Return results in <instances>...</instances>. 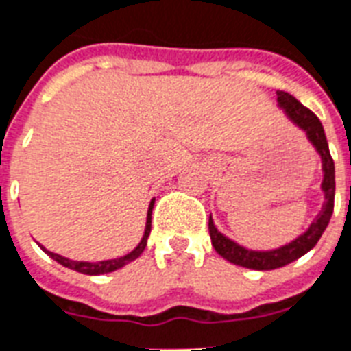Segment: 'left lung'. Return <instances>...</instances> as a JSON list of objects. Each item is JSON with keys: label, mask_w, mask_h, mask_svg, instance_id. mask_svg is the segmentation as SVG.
<instances>
[{"label": "left lung", "mask_w": 351, "mask_h": 351, "mask_svg": "<svg viewBox=\"0 0 351 351\" xmlns=\"http://www.w3.org/2000/svg\"><path fill=\"white\" fill-rule=\"evenodd\" d=\"M276 95H278L280 110L286 113L287 119L293 124H297L302 132H306V137L315 146V150L322 159V173L324 176H322L320 189L324 192V205L306 232H302L298 238H295L286 245L271 249V251H252V249L238 245L236 241H232L216 229L213 216H210L208 218V232H210L213 247L219 256H223L230 263H236V265L247 269H256V271H271V269L284 267V265L295 262L300 256H304L306 252L311 251L330 223L331 214H333V201H335V165H333V159L330 156L322 122L319 121V117L315 115L313 111L308 110L306 106L300 104L295 97H291L286 91H276Z\"/></svg>", "instance_id": "left-lung-1"}]
</instances>
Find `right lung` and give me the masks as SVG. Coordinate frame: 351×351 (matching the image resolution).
Segmentation results:
<instances>
[{"label": "right lung", "instance_id": "add662e5", "mask_svg": "<svg viewBox=\"0 0 351 351\" xmlns=\"http://www.w3.org/2000/svg\"><path fill=\"white\" fill-rule=\"evenodd\" d=\"M154 203L156 199L150 201V206H148V214H146V227H145V234L138 241V245L133 249L132 252H128L124 256L121 258H113V260H102V262H77V260H69V258H64L56 254V252H51L47 251L45 247H42L43 252H47L49 256L56 260L58 263H62L64 267H69L73 271H77V273H82V274H104V273H113L117 269L124 267L126 263L133 262L135 258H138L143 254V251L146 249V241H148V236H150V230H152V210H154Z\"/></svg>", "mask_w": 351, "mask_h": 351}]
</instances>
